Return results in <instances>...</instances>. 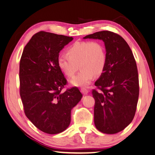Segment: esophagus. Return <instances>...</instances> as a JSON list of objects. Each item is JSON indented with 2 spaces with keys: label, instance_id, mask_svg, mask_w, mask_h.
I'll return each mask as SVG.
<instances>
[{
  "label": "esophagus",
  "instance_id": "obj_1",
  "mask_svg": "<svg viewBox=\"0 0 155 155\" xmlns=\"http://www.w3.org/2000/svg\"><path fill=\"white\" fill-rule=\"evenodd\" d=\"M80 90H81V92L84 95H86L87 93L89 92V90L86 89V88H85V87H82V88H81Z\"/></svg>",
  "mask_w": 155,
  "mask_h": 155
}]
</instances>
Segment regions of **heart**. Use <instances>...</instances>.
Listing matches in <instances>:
<instances>
[{"label": "heart", "instance_id": "heart-1", "mask_svg": "<svg viewBox=\"0 0 155 155\" xmlns=\"http://www.w3.org/2000/svg\"><path fill=\"white\" fill-rule=\"evenodd\" d=\"M57 58V65L63 74L71 78L78 71L80 72L71 80L73 86L86 87L91 83L94 75L103 71L107 54L103 44L99 41L76 42Z\"/></svg>", "mask_w": 155, "mask_h": 155}]
</instances>
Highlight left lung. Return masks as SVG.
<instances>
[{"label": "left lung", "instance_id": "1", "mask_svg": "<svg viewBox=\"0 0 155 155\" xmlns=\"http://www.w3.org/2000/svg\"><path fill=\"white\" fill-rule=\"evenodd\" d=\"M103 40L107 62L93 90L94 124L100 132L114 134L124 130L135 115L139 96V79L129 45L119 34L98 31L84 37Z\"/></svg>", "mask_w": 155, "mask_h": 155}]
</instances>
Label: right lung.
<instances>
[{"mask_svg":"<svg viewBox=\"0 0 155 155\" xmlns=\"http://www.w3.org/2000/svg\"><path fill=\"white\" fill-rule=\"evenodd\" d=\"M73 39L39 31L26 45L20 60V96L25 114L46 134L65 131L71 122V109L82 98L77 87L61 92L67 80L57 65V58Z\"/></svg>","mask_w":155,"mask_h":155,"instance_id":"right-lung-1","label":"right lung"}]
</instances>
